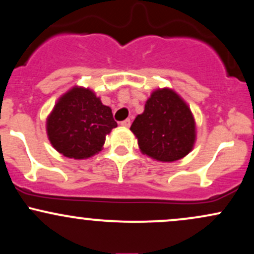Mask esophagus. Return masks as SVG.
Masks as SVG:
<instances>
[{"instance_id":"obj_1","label":"esophagus","mask_w":254,"mask_h":254,"mask_svg":"<svg viewBox=\"0 0 254 254\" xmlns=\"http://www.w3.org/2000/svg\"><path fill=\"white\" fill-rule=\"evenodd\" d=\"M121 125H122V127H129L131 125V121H130V119H125V121L121 122Z\"/></svg>"}]
</instances>
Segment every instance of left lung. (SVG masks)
<instances>
[{
    "instance_id": "obj_1",
    "label": "left lung",
    "mask_w": 254,
    "mask_h": 254,
    "mask_svg": "<svg viewBox=\"0 0 254 254\" xmlns=\"http://www.w3.org/2000/svg\"><path fill=\"white\" fill-rule=\"evenodd\" d=\"M130 130L143 155L160 162H174L193 149L196 121L184 99L168 87L153 90Z\"/></svg>"
}]
</instances>
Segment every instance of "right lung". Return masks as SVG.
<instances>
[{
  "label": "right lung",
  "instance_id": "add662e5",
  "mask_svg": "<svg viewBox=\"0 0 254 254\" xmlns=\"http://www.w3.org/2000/svg\"><path fill=\"white\" fill-rule=\"evenodd\" d=\"M117 127L111 107L90 88L74 86L58 98L46 118V133L63 156L89 159L103 150L106 136Z\"/></svg>",
  "mask_w": 254,
  "mask_h": 254
}]
</instances>
